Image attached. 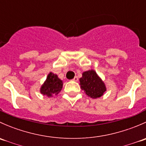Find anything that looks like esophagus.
Listing matches in <instances>:
<instances>
[{"label": "esophagus", "instance_id": "1", "mask_svg": "<svg viewBox=\"0 0 146 146\" xmlns=\"http://www.w3.org/2000/svg\"><path fill=\"white\" fill-rule=\"evenodd\" d=\"M73 81H76V82L78 81V78L77 76H76V77H75L73 79Z\"/></svg>", "mask_w": 146, "mask_h": 146}]
</instances>
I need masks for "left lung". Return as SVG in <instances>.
<instances>
[{
	"label": "left lung",
	"instance_id": "8db88e82",
	"mask_svg": "<svg viewBox=\"0 0 146 146\" xmlns=\"http://www.w3.org/2000/svg\"><path fill=\"white\" fill-rule=\"evenodd\" d=\"M80 82L82 90L94 99L101 97L106 91L105 85L93 70L84 72L80 78Z\"/></svg>",
	"mask_w": 146,
	"mask_h": 146
}]
</instances>
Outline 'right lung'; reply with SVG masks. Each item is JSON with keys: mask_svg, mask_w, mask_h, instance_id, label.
I'll use <instances>...</instances> for the list:
<instances>
[{"mask_svg": "<svg viewBox=\"0 0 146 146\" xmlns=\"http://www.w3.org/2000/svg\"><path fill=\"white\" fill-rule=\"evenodd\" d=\"M63 87L62 80H60L57 75L49 73L44 83L41 87L40 92L42 95L52 97L59 93Z\"/></svg>", "mask_w": 146, "mask_h": 146, "instance_id": "1", "label": "right lung"}]
</instances>
